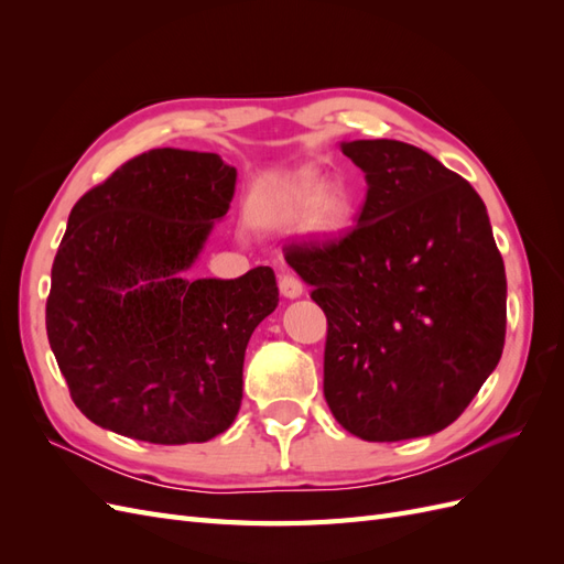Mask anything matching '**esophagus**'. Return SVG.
<instances>
[{"label": "esophagus", "instance_id": "34e87169", "mask_svg": "<svg viewBox=\"0 0 564 564\" xmlns=\"http://www.w3.org/2000/svg\"><path fill=\"white\" fill-rule=\"evenodd\" d=\"M280 292L286 299H299L303 294V282L292 272H284V275H280Z\"/></svg>", "mask_w": 564, "mask_h": 564}]
</instances>
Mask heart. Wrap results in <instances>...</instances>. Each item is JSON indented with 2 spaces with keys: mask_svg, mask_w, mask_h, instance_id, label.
Returning <instances> with one entry per match:
<instances>
[{
  "mask_svg": "<svg viewBox=\"0 0 564 564\" xmlns=\"http://www.w3.org/2000/svg\"><path fill=\"white\" fill-rule=\"evenodd\" d=\"M315 183L313 176H299L272 185L259 202L261 214L272 220H296L303 216L308 230L317 235L344 232L355 216L350 191L340 183Z\"/></svg>",
  "mask_w": 564,
  "mask_h": 564,
  "instance_id": "heart-1",
  "label": "heart"
}]
</instances>
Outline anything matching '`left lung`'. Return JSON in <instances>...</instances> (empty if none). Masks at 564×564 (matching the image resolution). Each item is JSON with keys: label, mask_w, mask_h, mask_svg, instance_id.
<instances>
[{"label": "left lung", "mask_w": 564, "mask_h": 564, "mask_svg": "<svg viewBox=\"0 0 564 564\" xmlns=\"http://www.w3.org/2000/svg\"><path fill=\"white\" fill-rule=\"evenodd\" d=\"M344 152L367 178L357 226L284 249L327 315L324 400L367 442L433 435L501 360L503 259L480 195L429 152L388 139Z\"/></svg>", "instance_id": "1"}]
</instances>
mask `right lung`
I'll use <instances>...</instances> for the list:
<instances>
[{"label": "right lung", "mask_w": 564, "mask_h": 564, "mask_svg": "<svg viewBox=\"0 0 564 564\" xmlns=\"http://www.w3.org/2000/svg\"><path fill=\"white\" fill-rule=\"evenodd\" d=\"M216 152L155 148L84 193L51 268L46 336L79 412L152 445L207 442L242 402L245 350L275 272L181 278L235 195Z\"/></svg>", "instance_id": "right-lung-1"}]
</instances>
